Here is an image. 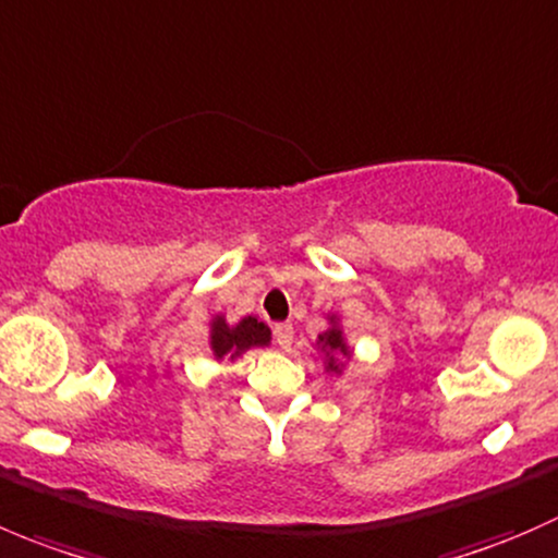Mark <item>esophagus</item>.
<instances>
[{"instance_id":"1","label":"esophagus","mask_w":558,"mask_h":558,"mask_svg":"<svg viewBox=\"0 0 558 558\" xmlns=\"http://www.w3.org/2000/svg\"><path fill=\"white\" fill-rule=\"evenodd\" d=\"M274 339H277V344L281 347V350H290V344H292V325H287V323L274 325Z\"/></svg>"}]
</instances>
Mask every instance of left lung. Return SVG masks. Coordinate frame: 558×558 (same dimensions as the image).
Here are the masks:
<instances>
[{
	"mask_svg": "<svg viewBox=\"0 0 558 558\" xmlns=\"http://www.w3.org/2000/svg\"><path fill=\"white\" fill-rule=\"evenodd\" d=\"M328 319V328L314 339V350L323 357V372L330 374V377H341L347 368V361L352 357V347L347 341L344 328H341L339 314H325Z\"/></svg>",
	"mask_w": 558,
	"mask_h": 558,
	"instance_id": "obj_1",
	"label": "left lung"
}]
</instances>
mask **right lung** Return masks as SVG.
Listing matches in <instances>:
<instances>
[{
	"instance_id": "obj_1",
	"label": "right lung",
	"mask_w": 558,
	"mask_h": 558,
	"mask_svg": "<svg viewBox=\"0 0 558 558\" xmlns=\"http://www.w3.org/2000/svg\"><path fill=\"white\" fill-rule=\"evenodd\" d=\"M271 344V328L266 323L246 314L239 323H228L225 314H214L208 319V347L214 352V361H239L244 352L255 350V347Z\"/></svg>"
}]
</instances>
